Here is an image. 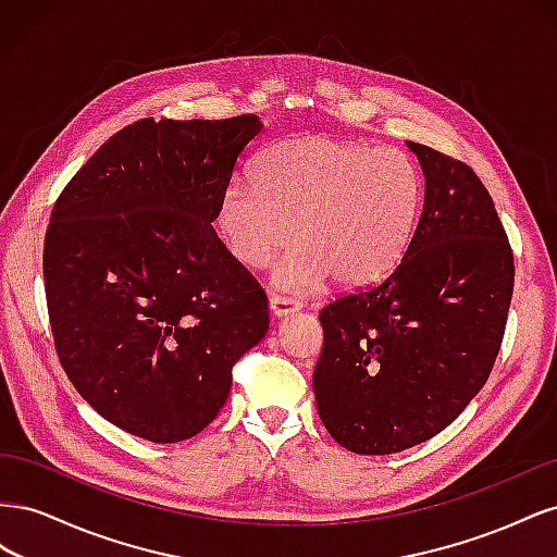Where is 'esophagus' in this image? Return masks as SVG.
<instances>
[{
    "label": "esophagus",
    "mask_w": 557,
    "mask_h": 557,
    "mask_svg": "<svg viewBox=\"0 0 557 557\" xmlns=\"http://www.w3.org/2000/svg\"><path fill=\"white\" fill-rule=\"evenodd\" d=\"M269 309H272V313H274V318H285V315H290V313H295V311H299L301 309V305L297 299H290V297H272L269 299Z\"/></svg>",
    "instance_id": "1"
}]
</instances>
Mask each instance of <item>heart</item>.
Here are the masks:
<instances>
[{
	"label": "heart",
	"mask_w": 557,
	"mask_h": 557,
	"mask_svg": "<svg viewBox=\"0 0 557 557\" xmlns=\"http://www.w3.org/2000/svg\"><path fill=\"white\" fill-rule=\"evenodd\" d=\"M420 209L423 176L404 150L311 134L269 146L256 183L232 181L215 225L246 267H264L293 237L274 281L309 295L332 276L342 288L385 278L407 256Z\"/></svg>",
	"instance_id": "b5f03b06"
}]
</instances>
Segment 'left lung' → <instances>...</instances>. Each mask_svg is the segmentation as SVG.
Listing matches in <instances>:
<instances>
[{"label":"left lung","mask_w":557,"mask_h":557,"mask_svg":"<svg viewBox=\"0 0 557 557\" xmlns=\"http://www.w3.org/2000/svg\"><path fill=\"white\" fill-rule=\"evenodd\" d=\"M407 148L425 176L407 256L320 311L318 416L360 455L423 444L465 411L491 376L513 295L511 246L479 176L430 146Z\"/></svg>","instance_id":"left-lung-1"}]
</instances>
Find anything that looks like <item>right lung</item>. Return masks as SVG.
I'll list each match as a JSON object with an SVG mask.
<instances>
[{
  "mask_svg": "<svg viewBox=\"0 0 557 557\" xmlns=\"http://www.w3.org/2000/svg\"><path fill=\"white\" fill-rule=\"evenodd\" d=\"M258 115L144 121L58 197L44 244L55 350L81 397L153 444L205 430L269 330L267 295L213 230Z\"/></svg>",
  "mask_w": 557,
  "mask_h": 557,
  "instance_id": "1",
  "label": "right lung"
}]
</instances>
